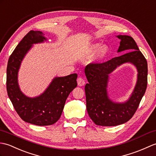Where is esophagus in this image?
Masks as SVG:
<instances>
[{
  "label": "esophagus",
  "instance_id": "esophagus-1",
  "mask_svg": "<svg viewBox=\"0 0 156 156\" xmlns=\"http://www.w3.org/2000/svg\"><path fill=\"white\" fill-rule=\"evenodd\" d=\"M77 84L79 86H83L85 85V80L81 77H79L77 79Z\"/></svg>",
  "mask_w": 156,
  "mask_h": 156
}]
</instances>
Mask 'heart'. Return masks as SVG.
<instances>
[{
	"label": "heart",
	"mask_w": 156,
	"mask_h": 156,
	"mask_svg": "<svg viewBox=\"0 0 156 156\" xmlns=\"http://www.w3.org/2000/svg\"><path fill=\"white\" fill-rule=\"evenodd\" d=\"M101 44L99 43L91 44L87 49V51L89 53H94L97 51H98L97 52V55L95 57V59L97 61H101L103 59V58H105L109 52L108 46L106 45V44H104V45H102L101 47Z\"/></svg>",
	"instance_id": "heart-1"
}]
</instances>
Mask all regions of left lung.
Instances as JSON below:
<instances>
[{"mask_svg":"<svg viewBox=\"0 0 156 156\" xmlns=\"http://www.w3.org/2000/svg\"><path fill=\"white\" fill-rule=\"evenodd\" d=\"M121 40L117 52L131 51L102 63H89L85 69L88 83L85 85L86 107L90 118L96 125L115 126L128 122L136 113L147 88V63L136 41L127 35L117 36ZM131 62L136 67L138 80L130 99L115 103L106 91L108 75L119 65Z\"/></svg>","mask_w":156,"mask_h":156,"instance_id":"obj_1","label":"left lung"}]
</instances>
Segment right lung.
I'll use <instances>...</instances> for the list:
<instances>
[{
	"label": "right lung",
	"instance_id": "obj_1",
	"mask_svg": "<svg viewBox=\"0 0 156 156\" xmlns=\"http://www.w3.org/2000/svg\"><path fill=\"white\" fill-rule=\"evenodd\" d=\"M43 34L39 30L29 31L10 55L6 68V90L14 108L25 122L39 126L53 125L59 119L67 97L77 85V75L73 73L54 78L44 93L36 98H29L20 91V63L33 44L47 40Z\"/></svg>",
	"mask_w": 156,
	"mask_h": 156
}]
</instances>
